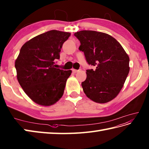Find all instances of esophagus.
Instances as JSON below:
<instances>
[{
	"instance_id": "34e87169",
	"label": "esophagus",
	"mask_w": 149,
	"mask_h": 149,
	"mask_svg": "<svg viewBox=\"0 0 149 149\" xmlns=\"http://www.w3.org/2000/svg\"><path fill=\"white\" fill-rule=\"evenodd\" d=\"M72 72H74V73H76V72H78L79 71H80V70H77V69H72Z\"/></svg>"
}]
</instances>
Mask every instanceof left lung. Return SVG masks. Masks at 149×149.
Here are the masks:
<instances>
[{
	"label": "left lung",
	"mask_w": 149,
	"mask_h": 149,
	"mask_svg": "<svg viewBox=\"0 0 149 149\" xmlns=\"http://www.w3.org/2000/svg\"><path fill=\"white\" fill-rule=\"evenodd\" d=\"M74 35L80 42L79 50L96 69H88L81 83L84 92L93 101H111L122 89L129 72V57L116 39L107 33L84 30Z\"/></svg>",
	"instance_id": "1"
}]
</instances>
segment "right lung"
Returning <instances> with one entry per match:
<instances>
[{"mask_svg": "<svg viewBox=\"0 0 149 149\" xmlns=\"http://www.w3.org/2000/svg\"><path fill=\"white\" fill-rule=\"evenodd\" d=\"M71 33L51 30L26 42L15 60L17 78L24 91L38 105L50 106L62 98L72 71L54 68Z\"/></svg>", "mask_w": 149, "mask_h": 149, "instance_id": "1", "label": "right lung"}]
</instances>
